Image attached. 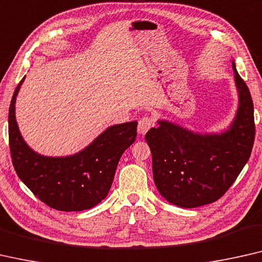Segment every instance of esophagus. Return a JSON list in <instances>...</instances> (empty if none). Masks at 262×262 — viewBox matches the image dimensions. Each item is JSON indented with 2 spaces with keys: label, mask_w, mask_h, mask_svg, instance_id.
<instances>
[{
  "label": "esophagus",
  "mask_w": 262,
  "mask_h": 262,
  "mask_svg": "<svg viewBox=\"0 0 262 262\" xmlns=\"http://www.w3.org/2000/svg\"><path fill=\"white\" fill-rule=\"evenodd\" d=\"M155 120L151 116H143V118L139 121L138 124V132L140 134H146V133L150 129L151 127H154Z\"/></svg>",
  "instance_id": "34e87169"
}]
</instances>
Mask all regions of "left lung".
Returning <instances> with one entry per match:
<instances>
[{
  "instance_id": "left-lung-1",
  "label": "left lung",
  "mask_w": 262,
  "mask_h": 262,
  "mask_svg": "<svg viewBox=\"0 0 262 262\" xmlns=\"http://www.w3.org/2000/svg\"><path fill=\"white\" fill-rule=\"evenodd\" d=\"M232 64L239 109L229 130L200 135L159 121V126L146 134L156 188L170 204L194 208L219 200L251 156L255 138L254 107L247 84L235 63Z\"/></svg>"
}]
</instances>
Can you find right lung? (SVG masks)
Wrapping results in <instances>:
<instances>
[{
    "label": "right lung",
    "instance_id": "add662e5",
    "mask_svg": "<svg viewBox=\"0 0 262 262\" xmlns=\"http://www.w3.org/2000/svg\"><path fill=\"white\" fill-rule=\"evenodd\" d=\"M15 89L9 107V148L18 178L47 206L57 210L89 209L108 195L123 151L135 141L138 122L116 124L104 130L80 153L67 158L38 155L23 141L15 120Z\"/></svg>",
    "mask_w": 262,
    "mask_h": 262
}]
</instances>
